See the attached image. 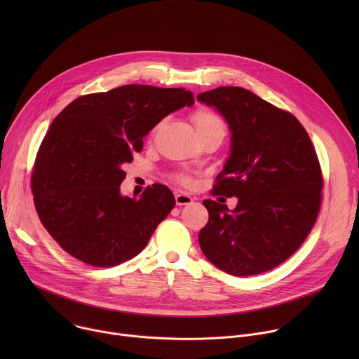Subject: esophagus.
I'll use <instances>...</instances> for the list:
<instances>
[{
  "instance_id": "34e87169",
  "label": "esophagus",
  "mask_w": 359,
  "mask_h": 359,
  "mask_svg": "<svg viewBox=\"0 0 359 359\" xmlns=\"http://www.w3.org/2000/svg\"><path fill=\"white\" fill-rule=\"evenodd\" d=\"M175 198H176V204H177V206H186V204H191V203H193V198H191L189 194L182 193V191L176 193Z\"/></svg>"
}]
</instances>
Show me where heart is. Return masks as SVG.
<instances>
[{
    "label": "heart",
    "instance_id": "b5f03b06",
    "mask_svg": "<svg viewBox=\"0 0 359 359\" xmlns=\"http://www.w3.org/2000/svg\"><path fill=\"white\" fill-rule=\"evenodd\" d=\"M193 121L196 123L197 132H206V130H213V129H223V130H226L223 121L215 112L208 111V109H198V111H196L194 115H193ZM176 179L182 184H189L190 183V179L186 175H177Z\"/></svg>",
    "mask_w": 359,
    "mask_h": 359
}]
</instances>
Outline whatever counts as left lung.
<instances>
[{
    "mask_svg": "<svg viewBox=\"0 0 359 359\" xmlns=\"http://www.w3.org/2000/svg\"><path fill=\"white\" fill-rule=\"evenodd\" d=\"M197 100L216 108L231 133L213 194L237 197L233 210L203 201L209 222L198 233L200 248L231 276L273 270L304 243L321 208L323 175L311 139L294 115L244 88L220 86Z\"/></svg>",
    "mask_w": 359,
    "mask_h": 359,
    "instance_id": "obj_1",
    "label": "left lung"
}]
</instances>
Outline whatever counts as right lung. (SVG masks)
Returning <instances> with one entry per match:
<instances>
[{
  "label": "right lung",
  "instance_id": "add662e5",
  "mask_svg": "<svg viewBox=\"0 0 359 359\" xmlns=\"http://www.w3.org/2000/svg\"><path fill=\"white\" fill-rule=\"evenodd\" d=\"M193 104L183 88L123 85L76 97L50 123L31 186L41 223L72 257L114 267L146 247L175 196L159 183L122 196L123 165L165 116Z\"/></svg>",
  "mask_w": 359,
  "mask_h": 359
}]
</instances>
